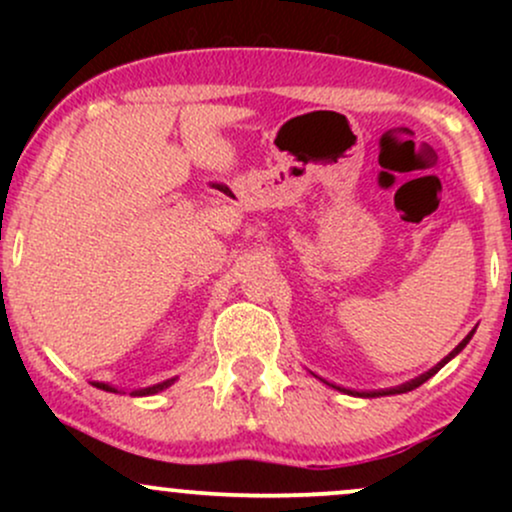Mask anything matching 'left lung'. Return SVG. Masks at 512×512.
Here are the masks:
<instances>
[{"instance_id":"8db88e82","label":"left lung","mask_w":512,"mask_h":512,"mask_svg":"<svg viewBox=\"0 0 512 512\" xmlns=\"http://www.w3.org/2000/svg\"><path fill=\"white\" fill-rule=\"evenodd\" d=\"M474 332H477V327H474V330H472V332H469V334H467V337H464V339H462V342H460V344H457V346H455V349H452V351H450V354L443 358V361H438V363H436V366H433L431 370H426V373H421V375H419V378L409 380V383H402V385H397V387H385V390H349V387H339V385H334V383H327V380H322V378H320V375H315V373H313V375H315V378H317V380H322V383H325V385H330V387H334V390L344 392V395H354V397H387V395H404V392H411V390H416V387H419V385H424L428 378H433V375H436V373H438V370L445 366V363H448V361H452V358H455L457 354H460V351L464 349V346H467V344H469V339H472V337H474Z\"/></svg>"}]
</instances>
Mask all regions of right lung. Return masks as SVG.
Wrapping results in <instances>:
<instances>
[{
	"instance_id": "add662e5",
	"label": "right lung",
	"mask_w": 512,
	"mask_h": 512,
	"mask_svg": "<svg viewBox=\"0 0 512 512\" xmlns=\"http://www.w3.org/2000/svg\"><path fill=\"white\" fill-rule=\"evenodd\" d=\"M175 380H178V378L163 380V383H156V385H151V387H139V390H132V392H129V395H132V397H149V395H156V392L166 390V387L173 385ZM91 385H93V387H98V390H105V392H117V395H125V390H117V387L108 385V383H91Z\"/></svg>"
}]
</instances>
